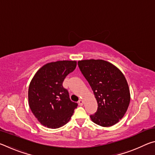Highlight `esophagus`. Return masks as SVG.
Here are the masks:
<instances>
[{
  "instance_id": "obj_1",
  "label": "esophagus",
  "mask_w": 155,
  "mask_h": 155,
  "mask_svg": "<svg viewBox=\"0 0 155 155\" xmlns=\"http://www.w3.org/2000/svg\"><path fill=\"white\" fill-rule=\"evenodd\" d=\"M78 104H79V105H81V106L83 105V100L80 99L79 101H78Z\"/></svg>"
}]
</instances>
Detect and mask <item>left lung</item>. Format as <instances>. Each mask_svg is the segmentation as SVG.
Instances as JSON below:
<instances>
[{"label":"left lung","mask_w":155,"mask_h":155,"mask_svg":"<svg viewBox=\"0 0 155 155\" xmlns=\"http://www.w3.org/2000/svg\"><path fill=\"white\" fill-rule=\"evenodd\" d=\"M78 68L88 81L98 103L97 111L90 117L95 124L111 127L124 116L130 96L124 74L115 65L102 59L82 60Z\"/></svg>","instance_id":"8db88e82"}]
</instances>
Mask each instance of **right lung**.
Masks as SVG:
<instances>
[{
  "label": "right lung",
  "mask_w": 155,
  "mask_h": 155,
  "mask_svg": "<svg viewBox=\"0 0 155 155\" xmlns=\"http://www.w3.org/2000/svg\"><path fill=\"white\" fill-rule=\"evenodd\" d=\"M77 66L75 61H58L41 67L28 87V104L43 126L58 128L70 120L78 104L71 101L63 87L65 78Z\"/></svg>",
  "instance_id": "obj_1"
}]
</instances>
